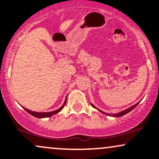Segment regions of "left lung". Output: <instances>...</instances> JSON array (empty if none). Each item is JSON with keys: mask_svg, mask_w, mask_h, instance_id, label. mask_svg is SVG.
<instances>
[{"mask_svg": "<svg viewBox=\"0 0 159 159\" xmlns=\"http://www.w3.org/2000/svg\"><path fill=\"white\" fill-rule=\"evenodd\" d=\"M140 101H141V100H140ZM140 101H139V102H138L137 103H136L135 105H134V106H130V107H129V108H128L127 109H125V110H123V111H120V112H118V113H115V114H108V113H106V112H104V111H101V110L99 109V108H96V106H94L93 104H92V103H90V104H91V106H92V107L94 108H97V109H98V110H99V111H100V112H101L102 114H105V115L111 116H113V117H120V116H123V115H125V114H128V112H130V111H131V110H133L134 108H135L136 106H137L138 104L140 103Z\"/></svg>", "mask_w": 159, "mask_h": 159, "instance_id": "8db88e82", "label": "left lung"}]
</instances>
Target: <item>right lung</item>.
I'll use <instances>...</instances> for the list:
<instances>
[{"label":"right lung","mask_w":159,"mask_h":159,"mask_svg":"<svg viewBox=\"0 0 159 159\" xmlns=\"http://www.w3.org/2000/svg\"><path fill=\"white\" fill-rule=\"evenodd\" d=\"M67 97L65 98V102H64L63 105H62L61 107L58 108V109L55 110V111H48V112H36V111H32L31 110H29L28 108H25L23 107L24 109L26 111L28 112V113L31 114V115L35 116V117H37V118H45V117H50V116L54 115V114H56L59 113V111H61L62 110V108L65 107L66 103H67Z\"/></svg>","instance_id":"add662e5"}]
</instances>
